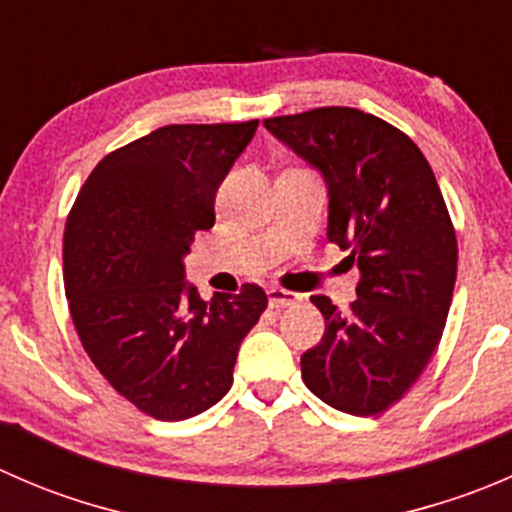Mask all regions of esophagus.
<instances>
[{"mask_svg": "<svg viewBox=\"0 0 512 512\" xmlns=\"http://www.w3.org/2000/svg\"><path fill=\"white\" fill-rule=\"evenodd\" d=\"M267 299H270V307L280 309V307H292V304H297L299 294L289 292V289H282V287H270L267 289Z\"/></svg>", "mask_w": 512, "mask_h": 512, "instance_id": "obj_1", "label": "esophagus"}]
</instances>
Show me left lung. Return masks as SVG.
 <instances>
[{"label":"left lung","mask_w":512,"mask_h":512,"mask_svg":"<svg viewBox=\"0 0 512 512\" xmlns=\"http://www.w3.org/2000/svg\"><path fill=\"white\" fill-rule=\"evenodd\" d=\"M265 128L322 173L327 237L361 275L349 312L312 297L324 337L302 354V379L332 409L376 416L416 384L451 309L458 245L436 175L406 133L359 108H314Z\"/></svg>","instance_id":"left-lung-1"}]
</instances>
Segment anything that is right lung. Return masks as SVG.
<instances>
[{
  "label": "right lung",
  "mask_w": 512,
  "mask_h": 512,
  "mask_svg": "<svg viewBox=\"0 0 512 512\" xmlns=\"http://www.w3.org/2000/svg\"><path fill=\"white\" fill-rule=\"evenodd\" d=\"M257 131L163 126L91 170L64 230L76 334L103 379L143 414L183 421L232 386L242 339L267 307L257 285L205 302L183 257L215 223V193Z\"/></svg>",
  "instance_id": "1"
}]
</instances>
